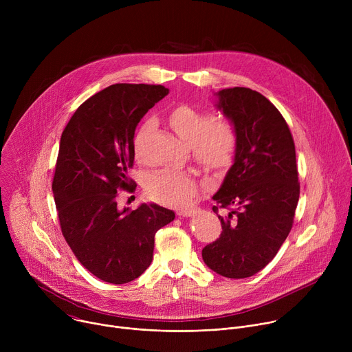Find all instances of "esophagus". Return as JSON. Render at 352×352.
Wrapping results in <instances>:
<instances>
[{
    "instance_id": "1",
    "label": "esophagus",
    "mask_w": 352,
    "mask_h": 352,
    "mask_svg": "<svg viewBox=\"0 0 352 352\" xmlns=\"http://www.w3.org/2000/svg\"><path fill=\"white\" fill-rule=\"evenodd\" d=\"M177 214H178V216H181V217H189V216H192V214H193V212H192V210H189V209H181V210H178V212H177Z\"/></svg>"
}]
</instances>
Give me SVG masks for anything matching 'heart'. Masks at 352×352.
<instances>
[{
	"label": "heart",
	"instance_id": "heart-1",
	"mask_svg": "<svg viewBox=\"0 0 352 352\" xmlns=\"http://www.w3.org/2000/svg\"><path fill=\"white\" fill-rule=\"evenodd\" d=\"M171 129L186 143L192 156L205 167L227 170L238 152V131L234 121L224 114L209 116L208 111L189 104H178L167 114ZM152 128L146 121L138 129L133 139V150L142 159V140ZM199 190V182L188 173L164 168L146 181V193L155 202L168 206H184L192 202Z\"/></svg>",
	"mask_w": 352,
	"mask_h": 352
}]
</instances>
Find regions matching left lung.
<instances>
[{
	"label": "left lung",
	"mask_w": 352,
	"mask_h": 352,
	"mask_svg": "<svg viewBox=\"0 0 352 352\" xmlns=\"http://www.w3.org/2000/svg\"><path fill=\"white\" fill-rule=\"evenodd\" d=\"M217 107L238 131V152L219 192L221 234L202 250L220 276L246 278L266 267L288 236L299 199L295 144L281 113L249 87L217 93Z\"/></svg>",
	"instance_id": "1"
}]
</instances>
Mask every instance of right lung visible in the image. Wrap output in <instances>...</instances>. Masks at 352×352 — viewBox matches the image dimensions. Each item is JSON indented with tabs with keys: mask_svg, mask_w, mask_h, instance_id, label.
<instances>
[{
	"mask_svg": "<svg viewBox=\"0 0 352 352\" xmlns=\"http://www.w3.org/2000/svg\"><path fill=\"white\" fill-rule=\"evenodd\" d=\"M168 94L162 85L117 83L82 103L61 140L53 193L63 235L80 265L111 284L138 278L153 259L155 234L174 220L156 204L117 206L133 192V135L143 116Z\"/></svg>",
	"mask_w": 352,
	"mask_h": 352,
	"instance_id": "add662e5",
	"label": "right lung"
}]
</instances>
